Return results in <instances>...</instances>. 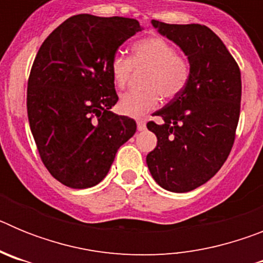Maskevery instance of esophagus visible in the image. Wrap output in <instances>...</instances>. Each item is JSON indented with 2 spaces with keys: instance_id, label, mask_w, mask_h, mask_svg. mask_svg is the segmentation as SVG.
Instances as JSON below:
<instances>
[{
  "instance_id": "34e87169",
  "label": "esophagus",
  "mask_w": 263,
  "mask_h": 263,
  "mask_svg": "<svg viewBox=\"0 0 263 263\" xmlns=\"http://www.w3.org/2000/svg\"><path fill=\"white\" fill-rule=\"evenodd\" d=\"M137 127H138L139 132H142V130L146 129V122L143 120H138L137 121Z\"/></svg>"
}]
</instances>
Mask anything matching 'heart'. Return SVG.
Returning <instances> with one entry per match:
<instances>
[{"mask_svg": "<svg viewBox=\"0 0 263 263\" xmlns=\"http://www.w3.org/2000/svg\"><path fill=\"white\" fill-rule=\"evenodd\" d=\"M113 83L124 89L133 69H147L141 92H127L118 101V110L130 117H142L158 108L160 96L173 100L182 93L191 78L190 60L162 36L139 39L132 47L130 59L116 53L109 63Z\"/></svg>", "mask_w": 263, "mask_h": 263, "instance_id": "1", "label": "heart"}]
</instances>
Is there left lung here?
<instances>
[{"label":"left lung","mask_w":263,"mask_h":263,"mask_svg":"<svg viewBox=\"0 0 263 263\" xmlns=\"http://www.w3.org/2000/svg\"><path fill=\"white\" fill-rule=\"evenodd\" d=\"M162 35L188 57L191 78L178 97L148 121L157 147L146 157L155 182L171 192H188L208 182L233 147L241 109V71L221 39L199 23L170 25L153 20Z\"/></svg>","instance_id":"8db88e82"}]
</instances>
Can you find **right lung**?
<instances>
[{"mask_svg":"<svg viewBox=\"0 0 263 263\" xmlns=\"http://www.w3.org/2000/svg\"><path fill=\"white\" fill-rule=\"evenodd\" d=\"M139 30L132 18L78 14L36 53L27 81L30 129L48 173L67 187L101 182L136 133L133 118L109 110L118 101L109 63Z\"/></svg>","mask_w":263,"mask_h":263,"instance_id":"add662e5","label":"right lung"}]
</instances>
